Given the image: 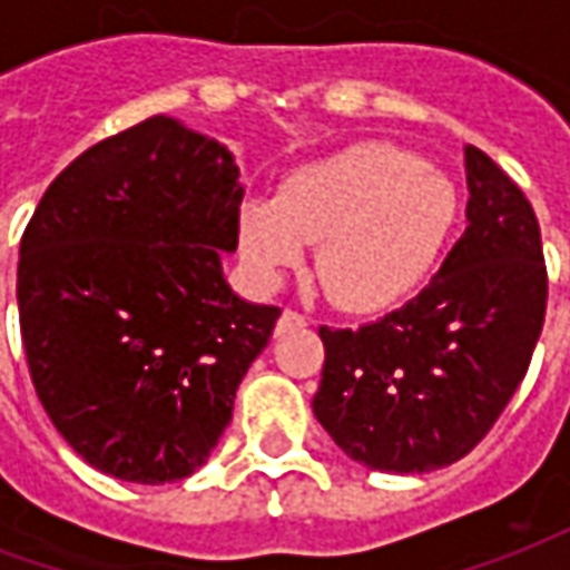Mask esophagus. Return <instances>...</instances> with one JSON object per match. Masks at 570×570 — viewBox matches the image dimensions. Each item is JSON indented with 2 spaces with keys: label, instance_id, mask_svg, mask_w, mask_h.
<instances>
[{
  "label": "esophagus",
  "instance_id": "1",
  "mask_svg": "<svg viewBox=\"0 0 570 570\" xmlns=\"http://www.w3.org/2000/svg\"><path fill=\"white\" fill-rule=\"evenodd\" d=\"M302 326H308V317L298 314V311L286 308L281 314V321H277V333H289V330H302Z\"/></svg>",
  "mask_w": 570,
  "mask_h": 570
}]
</instances>
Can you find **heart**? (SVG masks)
I'll list each match as a JSON object with an SVG mask.
<instances>
[{
	"instance_id": "obj_1",
	"label": "heart",
	"mask_w": 570,
	"mask_h": 570,
	"mask_svg": "<svg viewBox=\"0 0 570 570\" xmlns=\"http://www.w3.org/2000/svg\"><path fill=\"white\" fill-rule=\"evenodd\" d=\"M454 219L452 183L412 151L370 142L286 179L274 204L240 210V249L272 286L314 247V277L345 311H379L406 296Z\"/></svg>"
}]
</instances>
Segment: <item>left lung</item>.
Wrapping results in <instances>:
<instances>
[{"mask_svg": "<svg viewBox=\"0 0 570 570\" xmlns=\"http://www.w3.org/2000/svg\"><path fill=\"white\" fill-rule=\"evenodd\" d=\"M466 228L419 296L357 330L321 326L314 415L357 464L430 473L476 445L522 384L547 314L538 216L464 149Z\"/></svg>", "mask_w": 570, "mask_h": 570, "instance_id": "1", "label": "left lung"}]
</instances>
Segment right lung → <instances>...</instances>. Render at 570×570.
Masks as SVG:
<instances>
[{"instance_id":"1","label":"right lung","mask_w":570,"mask_h":570,"mask_svg":"<svg viewBox=\"0 0 570 570\" xmlns=\"http://www.w3.org/2000/svg\"><path fill=\"white\" fill-rule=\"evenodd\" d=\"M232 151L151 116L85 149L20 237L18 311L48 419L97 470L191 476L281 308L223 277L240 200Z\"/></svg>"}]
</instances>
